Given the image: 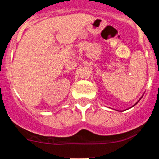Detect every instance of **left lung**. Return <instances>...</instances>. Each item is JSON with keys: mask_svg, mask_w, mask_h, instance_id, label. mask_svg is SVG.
<instances>
[{"mask_svg": "<svg viewBox=\"0 0 159 159\" xmlns=\"http://www.w3.org/2000/svg\"><path fill=\"white\" fill-rule=\"evenodd\" d=\"M142 97H143V96H142ZM142 97H141V98H140V99H142ZM140 99H139V100H140ZM139 101H138V102H139ZM138 102H136L135 104H137V103H138ZM135 104H134V105H135ZM134 106H132V107H134Z\"/></svg>", "mask_w": 159, "mask_h": 159, "instance_id": "1", "label": "left lung"}]
</instances>
